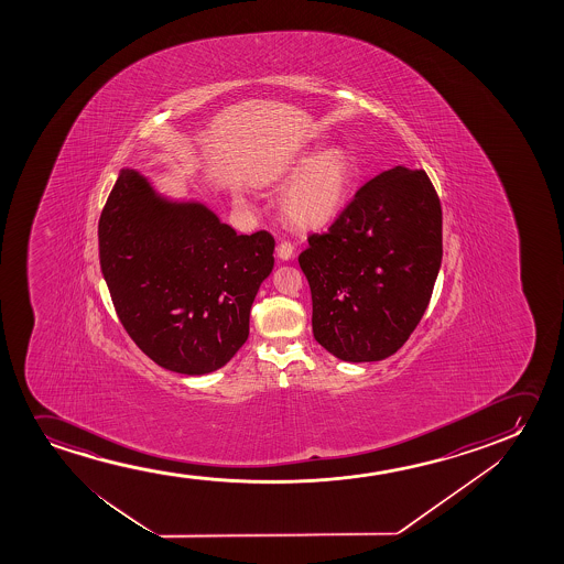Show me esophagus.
<instances>
[{"label":"esophagus","instance_id":"1","mask_svg":"<svg viewBox=\"0 0 564 564\" xmlns=\"http://www.w3.org/2000/svg\"><path fill=\"white\" fill-rule=\"evenodd\" d=\"M294 254V247L289 242V240H281L278 245V256L279 260H283V262H286V260H291Z\"/></svg>","mask_w":564,"mask_h":564}]
</instances>
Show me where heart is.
Returning a JSON list of instances; mask_svg holds the SVG:
<instances>
[{"mask_svg": "<svg viewBox=\"0 0 564 564\" xmlns=\"http://www.w3.org/2000/svg\"><path fill=\"white\" fill-rule=\"evenodd\" d=\"M296 173L301 177L286 191L283 214L286 221L301 229H317L335 219L345 206L355 181V162L340 148L317 158H304Z\"/></svg>", "mask_w": 564, "mask_h": 564, "instance_id": "b5f03b06", "label": "heart"}]
</instances>
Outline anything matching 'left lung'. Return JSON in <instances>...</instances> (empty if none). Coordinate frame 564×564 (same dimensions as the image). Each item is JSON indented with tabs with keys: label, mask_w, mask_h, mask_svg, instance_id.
Wrapping results in <instances>:
<instances>
[{
	"label": "left lung",
	"mask_w": 564,
	"mask_h": 564,
	"mask_svg": "<svg viewBox=\"0 0 564 564\" xmlns=\"http://www.w3.org/2000/svg\"><path fill=\"white\" fill-rule=\"evenodd\" d=\"M440 196L424 170L397 165L355 194L299 256L317 343L345 362H378L416 329L443 258Z\"/></svg>",
	"instance_id": "8db88e82"
}]
</instances>
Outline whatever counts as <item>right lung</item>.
<instances>
[{"label": "right lung", "mask_w": 564, "mask_h": 564, "mask_svg": "<svg viewBox=\"0 0 564 564\" xmlns=\"http://www.w3.org/2000/svg\"><path fill=\"white\" fill-rule=\"evenodd\" d=\"M98 240L117 316L158 366L204 376L247 343L252 302L273 270L270 232L237 235L200 202L167 200L139 171L121 170Z\"/></svg>", "instance_id": "obj_1"}]
</instances>
